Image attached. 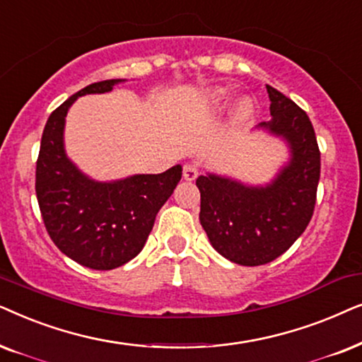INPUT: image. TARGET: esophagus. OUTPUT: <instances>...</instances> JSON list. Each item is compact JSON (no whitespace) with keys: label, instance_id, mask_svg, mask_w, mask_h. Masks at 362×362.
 <instances>
[{"label":"esophagus","instance_id":"esophagus-1","mask_svg":"<svg viewBox=\"0 0 362 362\" xmlns=\"http://www.w3.org/2000/svg\"><path fill=\"white\" fill-rule=\"evenodd\" d=\"M197 175H199V167L195 163H185L184 165V178L185 180H195Z\"/></svg>","mask_w":362,"mask_h":362}]
</instances>
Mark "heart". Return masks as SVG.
Masks as SVG:
<instances>
[{"label": "heart", "mask_w": 362, "mask_h": 362, "mask_svg": "<svg viewBox=\"0 0 362 362\" xmlns=\"http://www.w3.org/2000/svg\"><path fill=\"white\" fill-rule=\"evenodd\" d=\"M226 95H228V93H226L225 89H215L214 93H211V99H214V103H221V100L226 99ZM252 114H253L252 99L240 100L237 104V110H235V117L238 120H247Z\"/></svg>", "instance_id": "b5f03b06"}]
</instances>
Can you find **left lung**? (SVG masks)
Listing matches in <instances>:
<instances>
[{
    "label": "left lung",
    "mask_w": 362,
    "mask_h": 362,
    "mask_svg": "<svg viewBox=\"0 0 362 362\" xmlns=\"http://www.w3.org/2000/svg\"><path fill=\"white\" fill-rule=\"evenodd\" d=\"M273 119L262 127L285 137L291 162L264 189L200 175V223L216 252L243 267L276 259L300 238L316 205L321 152L308 114L267 84Z\"/></svg>",
    "instance_id": "8db88e82"
}]
</instances>
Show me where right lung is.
Masks as SVG:
<instances>
[{"label": "right lung", "instance_id": "right-lung-1", "mask_svg": "<svg viewBox=\"0 0 362 362\" xmlns=\"http://www.w3.org/2000/svg\"><path fill=\"white\" fill-rule=\"evenodd\" d=\"M117 83L90 84L52 110L36 162V197L47 233L66 257L93 269L122 267L141 253L157 211L182 178V167L175 165L157 175L99 184L66 157L62 129L67 109L79 95L109 93Z\"/></svg>", "mask_w": 362, "mask_h": 362}]
</instances>
